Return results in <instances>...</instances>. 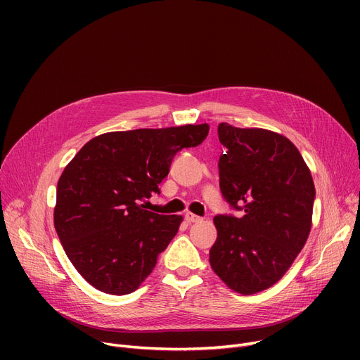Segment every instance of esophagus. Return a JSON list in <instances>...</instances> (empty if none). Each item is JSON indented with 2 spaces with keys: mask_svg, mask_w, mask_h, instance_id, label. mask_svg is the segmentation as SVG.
<instances>
[{
  "mask_svg": "<svg viewBox=\"0 0 360 360\" xmlns=\"http://www.w3.org/2000/svg\"><path fill=\"white\" fill-rule=\"evenodd\" d=\"M185 220L188 221V223H197V221H200L201 219L198 217V216H195V214H193V213H190V212H188V213H185Z\"/></svg>",
  "mask_w": 360,
  "mask_h": 360,
  "instance_id": "1",
  "label": "esophagus"
}]
</instances>
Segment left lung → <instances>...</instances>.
<instances>
[{"label":"left lung","instance_id":"left-lung-1","mask_svg":"<svg viewBox=\"0 0 360 360\" xmlns=\"http://www.w3.org/2000/svg\"><path fill=\"white\" fill-rule=\"evenodd\" d=\"M220 191L242 217L217 214L210 266L235 292L273 286L304 248L312 221L315 186L295 144L269 129L221 122Z\"/></svg>","mask_w":360,"mask_h":360}]
</instances>
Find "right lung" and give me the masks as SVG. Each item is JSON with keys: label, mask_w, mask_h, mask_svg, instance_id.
Returning a JSON list of instances; mask_svg holds the SVG:
<instances>
[{"label": "right lung", "mask_w": 360, "mask_h": 360, "mask_svg": "<svg viewBox=\"0 0 360 360\" xmlns=\"http://www.w3.org/2000/svg\"><path fill=\"white\" fill-rule=\"evenodd\" d=\"M209 125L106 132L86 143L56 186L55 231L87 283L134 292L176 235L181 216L146 210L178 151L201 144Z\"/></svg>", "instance_id": "1"}]
</instances>
